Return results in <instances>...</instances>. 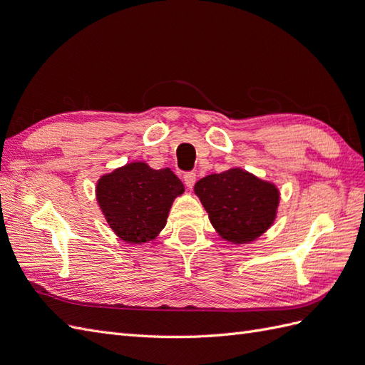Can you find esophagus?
Returning a JSON list of instances; mask_svg holds the SVG:
<instances>
[{
  "label": "esophagus",
  "mask_w": 365,
  "mask_h": 365,
  "mask_svg": "<svg viewBox=\"0 0 365 365\" xmlns=\"http://www.w3.org/2000/svg\"><path fill=\"white\" fill-rule=\"evenodd\" d=\"M182 178H184L185 185L189 187V189H192V187H193L195 182H196V173H195V172H185Z\"/></svg>",
  "instance_id": "obj_1"
}]
</instances>
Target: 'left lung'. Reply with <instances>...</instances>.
Masks as SVG:
<instances>
[{"instance_id":"8db88e82","label":"left lung","mask_w":365,"mask_h":365,"mask_svg":"<svg viewBox=\"0 0 365 365\" xmlns=\"http://www.w3.org/2000/svg\"><path fill=\"white\" fill-rule=\"evenodd\" d=\"M195 193L219 236L237 245L262 236L272 225L280 202L275 184L239 168L207 175L195 184Z\"/></svg>"}]
</instances>
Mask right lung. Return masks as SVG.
<instances>
[{"label": "right lung", "instance_id": "right-lung-1", "mask_svg": "<svg viewBox=\"0 0 365 365\" xmlns=\"http://www.w3.org/2000/svg\"><path fill=\"white\" fill-rule=\"evenodd\" d=\"M184 193L170 169L155 170L146 163H129L97 181L96 196L106 222L128 244L155 239L168 220L172 202Z\"/></svg>", "mask_w": 365, "mask_h": 365}]
</instances>
